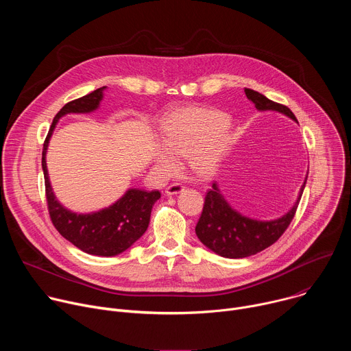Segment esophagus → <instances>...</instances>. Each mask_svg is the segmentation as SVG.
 Returning <instances> with one entry per match:
<instances>
[{
    "label": "esophagus",
    "instance_id": "34e87169",
    "mask_svg": "<svg viewBox=\"0 0 351 351\" xmlns=\"http://www.w3.org/2000/svg\"><path fill=\"white\" fill-rule=\"evenodd\" d=\"M183 190H184V186H182L180 183H172V184H169V186L165 189V193H167L168 195H175V194L182 193Z\"/></svg>",
    "mask_w": 351,
    "mask_h": 351
}]
</instances>
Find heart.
<instances>
[{"instance_id":"b5f03b06","label":"heart","mask_w":351,"mask_h":351,"mask_svg":"<svg viewBox=\"0 0 351 351\" xmlns=\"http://www.w3.org/2000/svg\"><path fill=\"white\" fill-rule=\"evenodd\" d=\"M229 118L211 108H179L164 118L161 140L165 148L156 152V164L164 173L176 167L173 154H190V164L199 175L213 173L226 152L225 133Z\"/></svg>"}]
</instances>
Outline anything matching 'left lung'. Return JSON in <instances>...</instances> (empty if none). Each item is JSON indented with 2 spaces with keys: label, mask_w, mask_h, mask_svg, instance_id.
Here are the masks:
<instances>
[{
  "label": "left lung",
  "mask_w": 351,
  "mask_h": 351,
  "mask_svg": "<svg viewBox=\"0 0 351 351\" xmlns=\"http://www.w3.org/2000/svg\"><path fill=\"white\" fill-rule=\"evenodd\" d=\"M244 93L258 111H276L297 122L294 114L286 106L274 103L252 88H244ZM306 182L307 179L300 189L293 207L285 215L272 221L253 219L240 214L226 202L218 183H213V189L206 195L202 217L195 225V234L199 241L221 257L244 258L254 256L272 245L287 229L303 195Z\"/></svg>",
  "instance_id": "obj_1"
}]
</instances>
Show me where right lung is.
Returning <instances> with one entry per match:
<instances>
[{"mask_svg": "<svg viewBox=\"0 0 351 351\" xmlns=\"http://www.w3.org/2000/svg\"><path fill=\"white\" fill-rule=\"evenodd\" d=\"M106 88V86L99 87L61 108L45 137L41 167L44 172L48 213L57 230L87 254L114 257L123 253L144 234L149 223L153 206L161 197V193L158 190L147 191L129 189L118 202L107 208L90 214H76L65 208L57 199L49 183L45 162L48 143L58 121L66 114H88L95 111L101 103Z\"/></svg>", "mask_w": 351, "mask_h": 351, "instance_id": "add662e5", "label": "right lung"}]
</instances>
